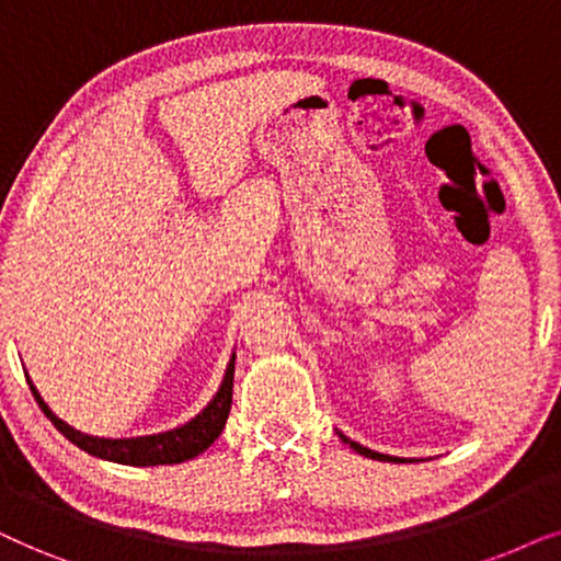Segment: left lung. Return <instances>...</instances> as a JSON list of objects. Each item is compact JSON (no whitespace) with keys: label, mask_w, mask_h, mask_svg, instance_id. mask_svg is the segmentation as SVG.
I'll return each instance as SVG.
<instances>
[{"label":"left lung","mask_w":561,"mask_h":561,"mask_svg":"<svg viewBox=\"0 0 561 561\" xmlns=\"http://www.w3.org/2000/svg\"><path fill=\"white\" fill-rule=\"evenodd\" d=\"M339 436L343 438V444H348V446H351V449H354V451H358V454H362V457H369V459H379V461H408V459H400V457H390V454H379V451H371V449H367V446H362V444L351 442V438H346V436H343V433H339Z\"/></svg>","instance_id":"left-lung-1"}]
</instances>
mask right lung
I'll return each instance as SVG.
<instances>
[{
    "mask_svg": "<svg viewBox=\"0 0 561 561\" xmlns=\"http://www.w3.org/2000/svg\"><path fill=\"white\" fill-rule=\"evenodd\" d=\"M233 371H236V354L230 356L220 390L215 392V398L210 402H207L203 413L194 415L190 423L163 433H153V436H136V438H100V436H89V433L71 428L69 423L61 421V417L46 405V400L41 398V392L35 390L33 379L30 377H27V385L48 421L54 423L71 444H77L79 449L92 454V457L117 461V465L159 467V465H182V461L194 459L197 454H203L207 446L215 444V438L220 436L222 428H226L230 402H233Z\"/></svg>",
    "mask_w": 561,
    "mask_h": 561,
    "instance_id": "1",
    "label": "right lung"
}]
</instances>
